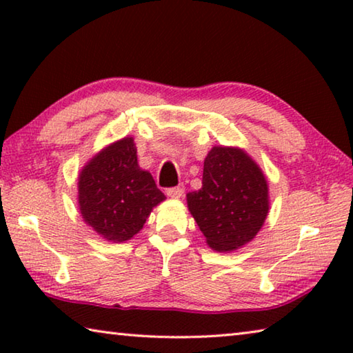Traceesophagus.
I'll list each match as a JSON object with an SVG mask.
<instances>
[{"instance_id":"esophagus-1","label":"esophagus","mask_w":353,"mask_h":353,"mask_svg":"<svg viewBox=\"0 0 353 353\" xmlns=\"http://www.w3.org/2000/svg\"><path fill=\"white\" fill-rule=\"evenodd\" d=\"M183 191H185L183 185H177V187H172V188L166 190V194H168L170 198H172V199H179V198H182V196H183Z\"/></svg>"}]
</instances>
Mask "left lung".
Returning a JSON list of instances; mask_svg holds the SVG:
<instances>
[{"instance_id": "1", "label": "left lung", "mask_w": 353, "mask_h": 353, "mask_svg": "<svg viewBox=\"0 0 353 353\" xmlns=\"http://www.w3.org/2000/svg\"><path fill=\"white\" fill-rule=\"evenodd\" d=\"M207 244L230 252L252 241L270 212L266 177L240 148L214 146L204 160L202 188L187 194Z\"/></svg>"}]
</instances>
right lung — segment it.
<instances>
[{
    "mask_svg": "<svg viewBox=\"0 0 353 353\" xmlns=\"http://www.w3.org/2000/svg\"><path fill=\"white\" fill-rule=\"evenodd\" d=\"M77 199L83 221L98 235L123 243L139 234L152 208L166 198L151 172L139 166L132 137H124L83 166Z\"/></svg>",
    "mask_w": 353,
    "mask_h": 353,
    "instance_id": "obj_1",
    "label": "right lung"
}]
</instances>
